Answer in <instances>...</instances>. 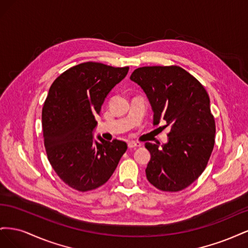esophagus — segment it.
Listing matches in <instances>:
<instances>
[{"label":"esophagus","instance_id":"1","mask_svg":"<svg viewBox=\"0 0 248 248\" xmlns=\"http://www.w3.org/2000/svg\"><path fill=\"white\" fill-rule=\"evenodd\" d=\"M141 144L140 141H129L128 142V148L129 149H132V148H138V147H140Z\"/></svg>","mask_w":248,"mask_h":248}]
</instances>
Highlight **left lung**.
<instances>
[{
    "mask_svg": "<svg viewBox=\"0 0 248 248\" xmlns=\"http://www.w3.org/2000/svg\"><path fill=\"white\" fill-rule=\"evenodd\" d=\"M130 79L144 90L151 104L153 123L164 120L168 142L145 146L151 154L146 176L162 191H180L202 175L211 156L215 121L209 95L201 82L179 66H147Z\"/></svg>",
    "mask_w": 248,
    "mask_h": 248,
    "instance_id": "8db88e82",
    "label": "left lung"
}]
</instances>
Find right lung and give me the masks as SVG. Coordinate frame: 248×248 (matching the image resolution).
I'll list each match as a JSON object with an SVG mask.
<instances>
[{
  "instance_id": "add662e5",
  "label": "right lung",
  "mask_w": 248,
  "mask_h": 248,
  "mask_svg": "<svg viewBox=\"0 0 248 248\" xmlns=\"http://www.w3.org/2000/svg\"><path fill=\"white\" fill-rule=\"evenodd\" d=\"M128 70L86 62L63 72L49 88L42 108L44 146L52 169L73 189L89 191L108 182L127 150L122 140H94L93 131L95 115Z\"/></svg>"
}]
</instances>
